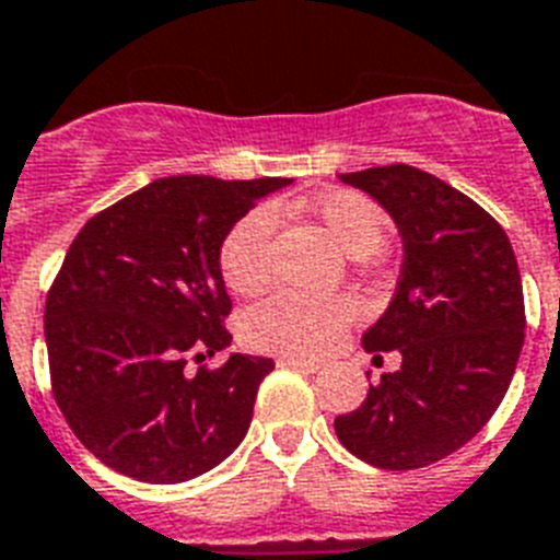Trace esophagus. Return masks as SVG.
Returning a JSON list of instances; mask_svg holds the SVG:
<instances>
[{"instance_id": "obj_1", "label": "esophagus", "mask_w": 560, "mask_h": 560, "mask_svg": "<svg viewBox=\"0 0 560 560\" xmlns=\"http://www.w3.org/2000/svg\"><path fill=\"white\" fill-rule=\"evenodd\" d=\"M281 368H293V371H304V374H316L322 368V362L316 359H299V357H279L276 359Z\"/></svg>"}]
</instances>
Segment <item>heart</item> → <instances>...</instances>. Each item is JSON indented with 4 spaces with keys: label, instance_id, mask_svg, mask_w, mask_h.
<instances>
[{
    "label": "heart",
    "instance_id": "heart-1",
    "mask_svg": "<svg viewBox=\"0 0 560 560\" xmlns=\"http://www.w3.org/2000/svg\"><path fill=\"white\" fill-rule=\"evenodd\" d=\"M307 212L327 230L351 258L380 253L388 238V215L368 195L351 189L316 195ZM276 218L267 207L241 215L218 249V270L233 293H256L270 276V235ZM357 307L348 299H313V295L272 293L249 307L241 319V339L261 353L313 359L330 348L353 322Z\"/></svg>",
    "mask_w": 560,
    "mask_h": 560
}]
</instances>
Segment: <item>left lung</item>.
I'll return each mask as SVG.
<instances>
[{
  "label": "left lung",
  "instance_id": "1",
  "mask_svg": "<svg viewBox=\"0 0 560 560\" xmlns=\"http://www.w3.org/2000/svg\"><path fill=\"white\" fill-rule=\"evenodd\" d=\"M383 203L402 235L388 311L362 336L402 365L336 417V438L376 469L408 471L469 443L501 406L524 348V288L503 226L429 172L390 163L339 175Z\"/></svg>",
  "mask_w": 560,
  "mask_h": 560
}]
</instances>
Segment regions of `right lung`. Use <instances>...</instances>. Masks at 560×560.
I'll return each mask as SVG.
<instances>
[{
    "label": "right lung",
    "mask_w": 560,
    "mask_h": 560,
    "mask_svg": "<svg viewBox=\"0 0 560 560\" xmlns=\"http://www.w3.org/2000/svg\"><path fill=\"white\" fill-rule=\"evenodd\" d=\"M290 177H161L85 221L45 299L51 390L68 429L108 469L184 483L230 457L272 359L224 351L233 311L218 249Z\"/></svg>",
    "instance_id": "add662e5"
}]
</instances>
